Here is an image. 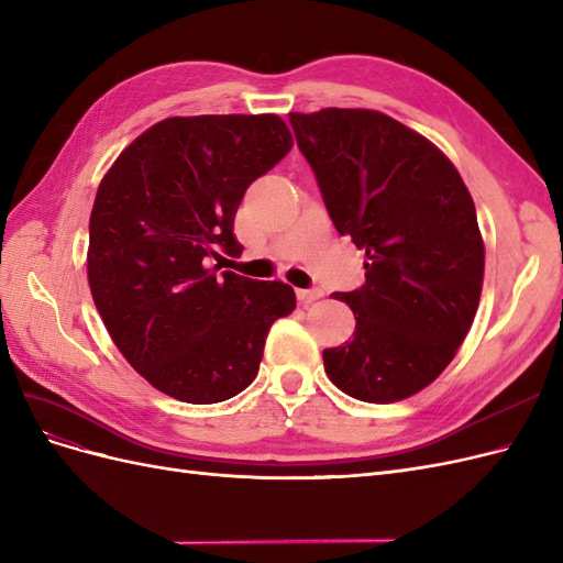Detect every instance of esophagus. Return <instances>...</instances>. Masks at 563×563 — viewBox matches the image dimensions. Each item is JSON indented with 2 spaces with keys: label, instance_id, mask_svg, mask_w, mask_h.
<instances>
[{
  "label": "esophagus",
  "instance_id": "34e87169",
  "mask_svg": "<svg viewBox=\"0 0 563 563\" xmlns=\"http://www.w3.org/2000/svg\"><path fill=\"white\" fill-rule=\"evenodd\" d=\"M296 296L302 305H310V302L319 300L323 296V291H321V288H300V291H296Z\"/></svg>",
  "mask_w": 563,
  "mask_h": 563
}]
</instances>
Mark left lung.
<instances>
[{
  "label": "left lung",
  "instance_id": "1",
  "mask_svg": "<svg viewBox=\"0 0 563 563\" xmlns=\"http://www.w3.org/2000/svg\"><path fill=\"white\" fill-rule=\"evenodd\" d=\"M340 234L366 253V284L345 300L354 338L323 350L345 395L391 404L439 378L479 308L484 240L451 159L424 135L376 110L291 112Z\"/></svg>",
  "mask_w": 563,
  "mask_h": 563
}]
</instances>
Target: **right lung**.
<instances>
[{
    "label": "right lung",
    "mask_w": 563,
    "mask_h": 563,
    "mask_svg": "<svg viewBox=\"0 0 563 563\" xmlns=\"http://www.w3.org/2000/svg\"><path fill=\"white\" fill-rule=\"evenodd\" d=\"M294 147L277 114L168 117L141 133L100 180L87 272L124 360L164 395L225 401L258 373L294 288L218 272L240 255L234 216L246 187Z\"/></svg>",
    "instance_id": "add662e5"
}]
</instances>
